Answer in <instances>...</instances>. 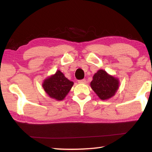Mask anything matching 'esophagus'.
<instances>
[{
    "mask_svg": "<svg viewBox=\"0 0 152 152\" xmlns=\"http://www.w3.org/2000/svg\"><path fill=\"white\" fill-rule=\"evenodd\" d=\"M78 83H80V84H86V80L85 79L80 80H78Z\"/></svg>",
    "mask_w": 152,
    "mask_h": 152,
    "instance_id": "esophagus-1",
    "label": "esophagus"
}]
</instances>
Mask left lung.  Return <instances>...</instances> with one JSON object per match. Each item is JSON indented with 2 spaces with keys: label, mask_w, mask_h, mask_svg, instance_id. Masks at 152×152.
Wrapping results in <instances>:
<instances>
[{
  "label": "left lung",
  "mask_w": 152,
  "mask_h": 152,
  "mask_svg": "<svg viewBox=\"0 0 152 152\" xmlns=\"http://www.w3.org/2000/svg\"><path fill=\"white\" fill-rule=\"evenodd\" d=\"M119 86V79L109 75L103 70H98L91 82L92 89L101 100H107L114 96Z\"/></svg>",
  "instance_id": "8db88e82"
}]
</instances>
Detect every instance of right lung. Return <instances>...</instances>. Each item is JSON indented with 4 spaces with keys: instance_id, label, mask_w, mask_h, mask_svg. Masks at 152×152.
<instances>
[{
    "instance_id": "add662e5",
    "label": "right lung",
    "mask_w": 152,
    "mask_h": 152,
    "mask_svg": "<svg viewBox=\"0 0 152 152\" xmlns=\"http://www.w3.org/2000/svg\"><path fill=\"white\" fill-rule=\"evenodd\" d=\"M74 82L69 80L60 70L55 74L46 78L43 82L42 86L45 92L51 99L61 101L70 91Z\"/></svg>"
}]
</instances>
